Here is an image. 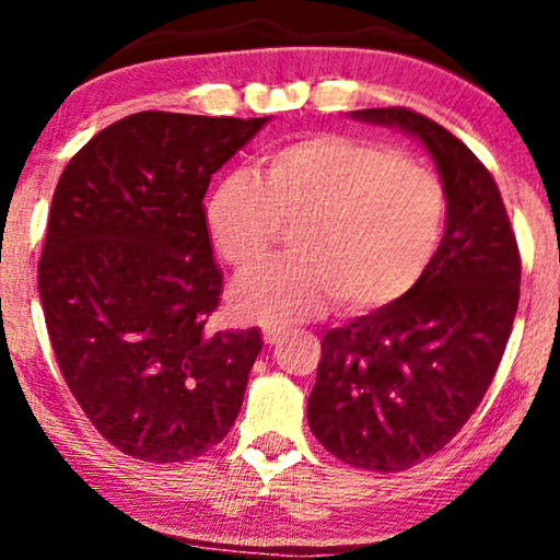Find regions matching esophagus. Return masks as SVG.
I'll use <instances>...</instances> for the list:
<instances>
[{
    "instance_id": "esophagus-1",
    "label": "esophagus",
    "mask_w": 560,
    "mask_h": 560,
    "mask_svg": "<svg viewBox=\"0 0 560 560\" xmlns=\"http://www.w3.org/2000/svg\"><path fill=\"white\" fill-rule=\"evenodd\" d=\"M281 331L279 326H262V339H266V345H276L281 339Z\"/></svg>"
}]
</instances>
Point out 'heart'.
<instances>
[{
    "mask_svg": "<svg viewBox=\"0 0 560 560\" xmlns=\"http://www.w3.org/2000/svg\"><path fill=\"white\" fill-rule=\"evenodd\" d=\"M445 210L432 168L374 141L318 133L273 150L266 178L229 173L205 218L236 273L260 268L284 229L294 231V258L240 284L236 307L258 320H300L334 298L347 313L405 298L434 258Z\"/></svg>",
    "mask_w": 560,
    "mask_h": 560,
    "instance_id": "heart-1",
    "label": "heart"
}]
</instances>
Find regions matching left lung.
I'll return each instance as SVG.
<instances>
[{
	"label": "left lung",
	"mask_w": 560,
	"mask_h": 560,
	"mask_svg": "<svg viewBox=\"0 0 560 560\" xmlns=\"http://www.w3.org/2000/svg\"><path fill=\"white\" fill-rule=\"evenodd\" d=\"M397 126L432 152L447 195V229L405 298L326 331L313 434L334 458L395 474L464 429L503 358L522 284V255L498 184L458 137L408 107L352 113Z\"/></svg>",
	"instance_id": "left-lung-1"
}]
</instances>
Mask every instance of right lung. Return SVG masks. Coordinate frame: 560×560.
<instances>
[{"label":"right lung","mask_w":560,"mask_h":560,"mask_svg":"<svg viewBox=\"0 0 560 560\" xmlns=\"http://www.w3.org/2000/svg\"><path fill=\"white\" fill-rule=\"evenodd\" d=\"M266 120L126 115L57 182L38 258L49 342L96 432L131 458H197L240 416L262 337L210 329L223 276L202 199Z\"/></svg>","instance_id":"obj_1"}]
</instances>
